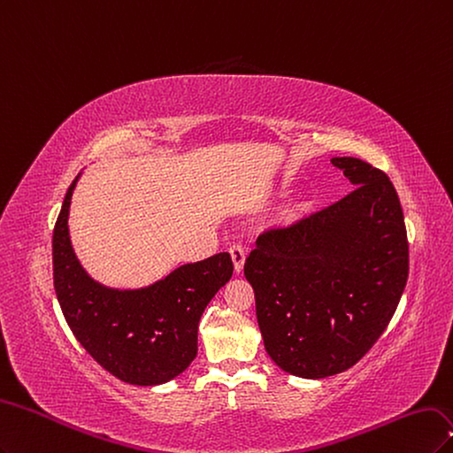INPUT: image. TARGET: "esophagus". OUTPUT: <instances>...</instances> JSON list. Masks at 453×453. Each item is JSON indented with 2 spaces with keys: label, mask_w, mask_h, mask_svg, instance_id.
Segmentation results:
<instances>
[{
  "label": "esophagus",
  "mask_w": 453,
  "mask_h": 453,
  "mask_svg": "<svg viewBox=\"0 0 453 453\" xmlns=\"http://www.w3.org/2000/svg\"><path fill=\"white\" fill-rule=\"evenodd\" d=\"M229 254L233 259V265H235V273H241L244 267V259H246V252L241 244H233L229 246Z\"/></svg>",
  "instance_id": "esophagus-1"
}]
</instances>
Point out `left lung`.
I'll return each instance as SVG.
<instances>
[{
    "label": "left lung",
    "mask_w": 453,
    "mask_h": 453,
    "mask_svg": "<svg viewBox=\"0 0 453 453\" xmlns=\"http://www.w3.org/2000/svg\"><path fill=\"white\" fill-rule=\"evenodd\" d=\"M356 188L333 205L273 226L246 257L271 359L301 378L356 365L388 327L408 279V241L388 174L333 157Z\"/></svg>",
    "instance_id": "1"
}]
</instances>
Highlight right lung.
I'll list each match as a JSON object with an SVG mask.
<instances>
[{"mask_svg": "<svg viewBox=\"0 0 453 453\" xmlns=\"http://www.w3.org/2000/svg\"><path fill=\"white\" fill-rule=\"evenodd\" d=\"M69 186L52 235L54 289L65 322L101 367L122 382L157 386L173 380L197 356L201 314L233 274L220 252L171 271L137 289L109 288L81 265L69 237Z\"/></svg>", "mask_w": 453, "mask_h": 453, "instance_id": "right-lung-1", "label": "right lung"}]
</instances>
